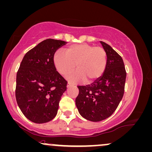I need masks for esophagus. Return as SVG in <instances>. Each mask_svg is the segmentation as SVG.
<instances>
[{"label": "esophagus", "instance_id": "1", "mask_svg": "<svg viewBox=\"0 0 152 152\" xmlns=\"http://www.w3.org/2000/svg\"><path fill=\"white\" fill-rule=\"evenodd\" d=\"M71 85H72L71 83H67V87H69L70 86H71Z\"/></svg>", "mask_w": 152, "mask_h": 152}]
</instances>
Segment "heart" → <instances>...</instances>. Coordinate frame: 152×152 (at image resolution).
I'll use <instances>...</instances> for the list:
<instances>
[{"label": "heart", "mask_w": 152, "mask_h": 152, "mask_svg": "<svg viewBox=\"0 0 152 152\" xmlns=\"http://www.w3.org/2000/svg\"><path fill=\"white\" fill-rule=\"evenodd\" d=\"M65 54L57 52L53 58L58 72L65 76L76 69L68 79L73 83L85 81L92 83L99 79L105 70L107 56L102 48L87 43L72 45L65 50Z\"/></svg>", "instance_id": "obj_1"}]
</instances>
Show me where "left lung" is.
Segmentation results:
<instances>
[{"label":"left lung","mask_w":152,"mask_h":152,"mask_svg":"<svg viewBox=\"0 0 152 152\" xmlns=\"http://www.w3.org/2000/svg\"><path fill=\"white\" fill-rule=\"evenodd\" d=\"M107 56L102 76L86 86H78L76 105L83 118L92 122L107 118L116 110L123 98L126 71L123 58L105 42L100 41Z\"/></svg>","instance_id":"8db88e82"}]
</instances>
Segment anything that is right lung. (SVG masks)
<instances>
[{
    "label": "right lung",
    "instance_id": "obj_1",
    "mask_svg": "<svg viewBox=\"0 0 152 152\" xmlns=\"http://www.w3.org/2000/svg\"><path fill=\"white\" fill-rule=\"evenodd\" d=\"M67 42L46 39L29 50L16 74V98L24 116L35 123L55 118L67 81L56 71L55 52Z\"/></svg>",
    "mask_w": 152,
    "mask_h": 152
}]
</instances>
